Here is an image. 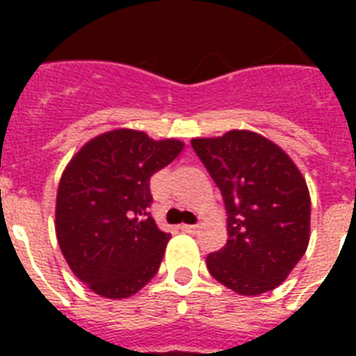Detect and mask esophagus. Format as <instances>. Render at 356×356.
<instances>
[{
	"label": "esophagus",
	"instance_id": "1",
	"mask_svg": "<svg viewBox=\"0 0 356 356\" xmlns=\"http://www.w3.org/2000/svg\"><path fill=\"white\" fill-rule=\"evenodd\" d=\"M197 229H200V225H190V223H183V225H181V231H183V233H195V231H197Z\"/></svg>",
	"mask_w": 356,
	"mask_h": 356
}]
</instances>
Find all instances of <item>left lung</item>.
<instances>
[{
    "label": "left lung",
    "instance_id": "obj_1",
    "mask_svg": "<svg viewBox=\"0 0 356 356\" xmlns=\"http://www.w3.org/2000/svg\"><path fill=\"white\" fill-rule=\"evenodd\" d=\"M192 147L222 190L225 248L207 257L211 275L240 296L271 292L309 248L310 194L296 162L275 142L245 129Z\"/></svg>",
    "mask_w": 356,
    "mask_h": 356
}]
</instances>
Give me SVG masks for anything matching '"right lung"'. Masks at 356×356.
I'll list each match as a JSON object with an SVG mask.
<instances>
[{
  "label": "right lung",
  "mask_w": 356,
  "mask_h": 356,
  "mask_svg": "<svg viewBox=\"0 0 356 356\" xmlns=\"http://www.w3.org/2000/svg\"><path fill=\"white\" fill-rule=\"evenodd\" d=\"M177 138L113 129L88 140L57 188L55 233L70 270L92 292L127 299L155 277L170 234L149 216V179L183 151Z\"/></svg>",
  "instance_id": "obj_1"
}]
</instances>
